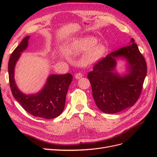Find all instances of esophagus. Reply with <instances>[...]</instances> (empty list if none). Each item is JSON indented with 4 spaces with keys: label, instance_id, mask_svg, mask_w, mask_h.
Masks as SVG:
<instances>
[{
    "label": "esophagus",
    "instance_id": "obj_1",
    "mask_svg": "<svg viewBox=\"0 0 157 157\" xmlns=\"http://www.w3.org/2000/svg\"><path fill=\"white\" fill-rule=\"evenodd\" d=\"M82 76H83V75H82V73H77L75 74V78H77V79H78V78H81V77H82Z\"/></svg>",
    "mask_w": 157,
    "mask_h": 157
}]
</instances>
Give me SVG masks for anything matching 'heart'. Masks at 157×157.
<instances>
[{
    "mask_svg": "<svg viewBox=\"0 0 157 157\" xmlns=\"http://www.w3.org/2000/svg\"><path fill=\"white\" fill-rule=\"evenodd\" d=\"M94 37H81L73 40L66 47L68 54H78L84 51V54L80 58V62L84 65H91L100 59L105 52V47L101 43H96Z\"/></svg>",
    "mask_w": 157,
    "mask_h": 157,
    "instance_id": "obj_1",
    "label": "heart"
}]
</instances>
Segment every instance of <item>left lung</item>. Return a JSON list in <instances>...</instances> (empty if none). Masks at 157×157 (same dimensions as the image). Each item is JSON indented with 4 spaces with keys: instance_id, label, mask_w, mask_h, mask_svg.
Listing matches in <instances>:
<instances>
[{
    "instance_id": "8db88e82",
    "label": "left lung",
    "mask_w": 157,
    "mask_h": 157,
    "mask_svg": "<svg viewBox=\"0 0 157 157\" xmlns=\"http://www.w3.org/2000/svg\"><path fill=\"white\" fill-rule=\"evenodd\" d=\"M131 42L99 60L88 74L95 102L103 113L122 111L134 105L140 96L147 74V64L133 38ZM120 56L128 63V73L123 77L113 72L116 58Z\"/></svg>"
}]
</instances>
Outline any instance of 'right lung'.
<instances>
[{
  "label": "right lung",
  "instance_id": "right-lung-1",
  "mask_svg": "<svg viewBox=\"0 0 157 157\" xmlns=\"http://www.w3.org/2000/svg\"><path fill=\"white\" fill-rule=\"evenodd\" d=\"M29 36H25L13 51L8 61L9 82L13 96L25 110L34 117L46 119L54 118L62 113L69 85L73 80L71 73L52 75L41 91L25 95L20 91L14 80V67L21 55L28 46Z\"/></svg>",
  "mask_w": 157,
  "mask_h": 157
}]
</instances>
